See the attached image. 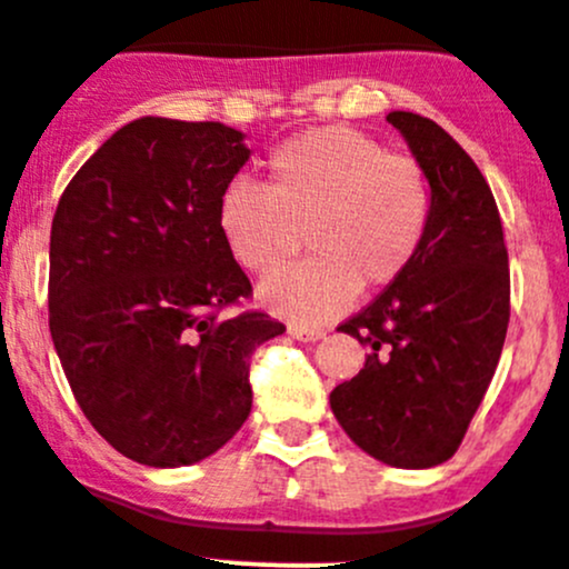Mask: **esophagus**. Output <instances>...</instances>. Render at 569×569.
Instances as JSON below:
<instances>
[{
  "label": "esophagus",
  "mask_w": 569,
  "mask_h": 569,
  "mask_svg": "<svg viewBox=\"0 0 569 569\" xmlns=\"http://www.w3.org/2000/svg\"><path fill=\"white\" fill-rule=\"evenodd\" d=\"M287 331H290V335L301 342H315V340H320V337H326L323 329H312V326H298V323H292Z\"/></svg>",
  "instance_id": "esophagus-1"
}]
</instances>
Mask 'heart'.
I'll use <instances>...</instances> for the list:
<instances>
[{
    "instance_id": "heart-1",
    "label": "heart",
    "mask_w": 569,
    "mask_h": 569,
    "mask_svg": "<svg viewBox=\"0 0 569 569\" xmlns=\"http://www.w3.org/2000/svg\"><path fill=\"white\" fill-rule=\"evenodd\" d=\"M431 221V184L409 154L348 127H320L284 140L268 157V182L221 188L216 227L246 271H268L303 227L312 254L268 273L260 301L271 312L323 323L353 301L403 277Z\"/></svg>"
}]
</instances>
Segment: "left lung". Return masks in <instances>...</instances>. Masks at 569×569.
Masks as SVG:
<instances>
[{"mask_svg": "<svg viewBox=\"0 0 569 569\" xmlns=\"http://www.w3.org/2000/svg\"><path fill=\"white\" fill-rule=\"evenodd\" d=\"M431 184V221L412 266L340 331L365 368L331 390L346 435L379 462H448L492 381L509 326V254L492 190L468 151L431 118L396 110Z\"/></svg>", "mask_w": 569, "mask_h": 569, "instance_id": "left-lung-1", "label": "left lung"}]
</instances>
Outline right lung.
<instances>
[{
	"mask_svg": "<svg viewBox=\"0 0 569 569\" xmlns=\"http://www.w3.org/2000/svg\"><path fill=\"white\" fill-rule=\"evenodd\" d=\"M246 134L146 116L69 182L49 240V331L77 403L127 459L182 468L227 446L251 412L249 362L282 335L216 227Z\"/></svg>",
	"mask_w": 569,
	"mask_h": 569,
	"instance_id": "add662e5",
	"label": "right lung"
}]
</instances>
